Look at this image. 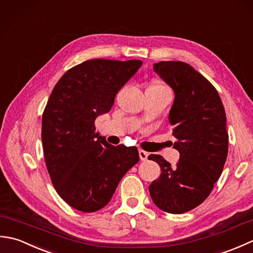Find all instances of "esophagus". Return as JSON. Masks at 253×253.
<instances>
[{"label": "esophagus", "instance_id": "obj_1", "mask_svg": "<svg viewBox=\"0 0 253 253\" xmlns=\"http://www.w3.org/2000/svg\"><path fill=\"white\" fill-rule=\"evenodd\" d=\"M148 152H146V151H143V150H139V157H140V160L141 161H147L148 160Z\"/></svg>", "mask_w": 253, "mask_h": 253}]
</instances>
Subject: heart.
Here are the masks:
<instances>
[{"label": "heart", "instance_id": "obj_1", "mask_svg": "<svg viewBox=\"0 0 253 253\" xmlns=\"http://www.w3.org/2000/svg\"><path fill=\"white\" fill-rule=\"evenodd\" d=\"M152 87H158V88H164V87H163V85H159V84H158V85H152Z\"/></svg>", "mask_w": 253, "mask_h": 253}]
</instances>
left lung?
I'll use <instances>...</instances> for the list:
<instances>
[{"mask_svg":"<svg viewBox=\"0 0 253 253\" xmlns=\"http://www.w3.org/2000/svg\"><path fill=\"white\" fill-rule=\"evenodd\" d=\"M153 69L174 90L169 120L180 157L171 168L161 155H149L162 170L149 191L159 209L180 214L206 200L222 174L228 152L226 114L216 89L189 64L160 62Z\"/></svg>","mask_w":253,"mask_h":253,"instance_id":"8db88e82","label":"left lung"}]
</instances>
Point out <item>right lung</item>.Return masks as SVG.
I'll list each match as a JSON object with an SVG mask.
<instances>
[{"label": "right lung", "instance_id": "1", "mask_svg": "<svg viewBox=\"0 0 253 253\" xmlns=\"http://www.w3.org/2000/svg\"><path fill=\"white\" fill-rule=\"evenodd\" d=\"M141 65L139 60L85 61L63 75L47 101L41 132L46 169L58 195L78 211L104 208L139 162L136 147L107 143L94 122L110 112L116 93Z\"/></svg>", "mask_w": 253, "mask_h": 253}]
</instances>
